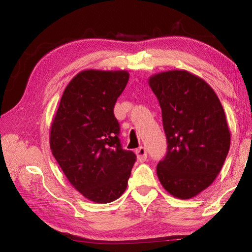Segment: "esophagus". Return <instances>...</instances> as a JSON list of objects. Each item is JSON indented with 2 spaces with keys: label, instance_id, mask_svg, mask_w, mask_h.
<instances>
[{
  "label": "esophagus",
  "instance_id": "esophagus-1",
  "mask_svg": "<svg viewBox=\"0 0 252 252\" xmlns=\"http://www.w3.org/2000/svg\"><path fill=\"white\" fill-rule=\"evenodd\" d=\"M135 155H136V158H138L139 162H144L147 160L148 153H147V150H146V148H144V147H140V148L136 149Z\"/></svg>",
  "mask_w": 252,
  "mask_h": 252
}]
</instances>
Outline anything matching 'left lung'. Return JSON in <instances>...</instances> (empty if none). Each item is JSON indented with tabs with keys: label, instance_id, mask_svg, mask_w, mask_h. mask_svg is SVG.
Here are the masks:
<instances>
[{
	"label": "left lung",
	"instance_id": "obj_1",
	"mask_svg": "<svg viewBox=\"0 0 252 252\" xmlns=\"http://www.w3.org/2000/svg\"><path fill=\"white\" fill-rule=\"evenodd\" d=\"M158 97L168 151L157 165L162 187L173 197L190 199L211 185L230 148V130L216 92L186 70L149 78Z\"/></svg>",
	"mask_w": 252,
	"mask_h": 252
}]
</instances>
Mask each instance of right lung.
<instances>
[{"mask_svg": "<svg viewBox=\"0 0 252 252\" xmlns=\"http://www.w3.org/2000/svg\"><path fill=\"white\" fill-rule=\"evenodd\" d=\"M129 72L84 70L63 92L50 129V148L67 180L90 201L109 203L125 192L135 162L123 150L113 108Z\"/></svg>", "mask_w": 252, "mask_h": 252, "instance_id": "right-lung-1", "label": "right lung"}]
</instances>
